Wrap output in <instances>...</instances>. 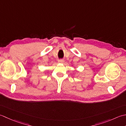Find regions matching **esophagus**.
Listing matches in <instances>:
<instances>
[{
    "label": "esophagus",
    "mask_w": 126,
    "mask_h": 126,
    "mask_svg": "<svg viewBox=\"0 0 126 126\" xmlns=\"http://www.w3.org/2000/svg\"><path fill=\"white\" fill-rule=\"evenodd\" d=\"M58 62L59 63H63L64 62H65V60H63V59H60L58 61Z\"/></svg>",
    "instance_id": "esophagus-1"
}]
</instances>
